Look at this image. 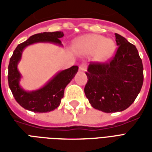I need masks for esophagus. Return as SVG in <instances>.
Returning a JSON list of instances; mask_svg holds the SVG:
<instances>
[{"label":"esophagus","mask_w":152,"mask_h":152,"mask_svg":"<svg viewBox=\"0 0 152 152\" xmlns=\"http://www.w3.org/2000/svg\"><path fill=\"white\" fill-rule=\"evenodd\" d=\"M86 69H87V64L86 63H83L79 66V70H80V71L85 72V71H86Z\"/></svg>","instance_id":"esophagus-1"}]
</instances>
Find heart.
Listing matches in <instances>:
<instances>
[{"label":"heart","instance_id":"b5f03b06","mask_svg":"<svg viewBox=\"0 0 152 152\" xmlns=\"http://www.w3.org/2000/svg\"><path fill=\"white\" fill-rule=\"evenodd\" d=\"M115 45L110 39L99 35H88L80 38L74 45V50L77 53L89 55L94 53V57L98 61L108 59L114 53Z\"/></svg>","mask_w":152,"mask_h":152}]
</instances>
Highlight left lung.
Here are the masks:
<instances>
[{"label":"left lung","instance_id":"8db88e82","mask_svg":"<svg viewBox=\"0 0 152 152\" xmlns=\"http://www.w3.org/2000/svg\"><path fill=\"white\" fill-rule=\"evenodd\" d=\"M115 55L105 63L90 62L85 94L94 108L122 112L134 102L143 84V66L133 44L115 33Z\"/></svg>","mask_w":152,"mask_h":152}]
</instances>
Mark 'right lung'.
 Returning a JSON list of instances; mask_svg holds the SVG:
<instances>
[{
  "instance_id": "1",
  "label": "right lung",
  "mask_w": 152,
  "mask_h": 152,
  "mask_svg": "<svg viewBox=\"0 0 152 152\" xmlns=\"http://www.w3.org/2000/svg\"><path fill=\"white\" fill-rule=\"evenodd\" d=\"M63 36L64 34L62 31L35 34L26 41L19 44L14 51L8 66L9 86L15 100L23 108L40 113L51 112L59 106L64 94V89L77 72L78 66H72L62 71L40 89L33 92H26L18 85L21 76L18 72L17 64L21 58L23 50L26 46L36 42H53L62 45L59 38Z\"/></svg>"
}]
</instances>
